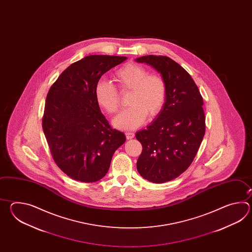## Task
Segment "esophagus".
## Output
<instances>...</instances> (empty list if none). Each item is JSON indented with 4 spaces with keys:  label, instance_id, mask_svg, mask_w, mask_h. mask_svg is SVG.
<instances>
[{
    "label": "esophagus",
    "instance_id": "1",
    "mask_svg": "<svg viewBox=\"0 0 252 252\" xmlns=\"http://www.w3.org/2000/svg\"><path fill=\"white\" fill-rule=\"evenodd\" d=\"M125 135H126V138H127V139H133L134 136H135V134H134L133 132H126Z\"/></svg>",
    "mask_w": 252,
    "mask_h": 252
}]
</instances>
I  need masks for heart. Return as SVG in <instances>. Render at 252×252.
<instances>
[{"instance_id": "1", "label": "heart", "mask_w": 252, "mask_h": 252, "mask_svg": "<svg viewBox=\"0 0 252 252\" xmlns=\"http://www.w3.org/2000/svg\"><path fill=\"white\" fill-rule=\"evenodd\" d=\"M121 92L129 91L128 108L117 115L113 124L121 129H134L144 124L147 116L153 118L160 113L167 98V85L159 75L149 74L144 66L128 63L113 75ZM94 97L100 107L108 113H115L120 106V96L115 86L107 81H99L94 87Z\"/></svg>"}]
</instances>
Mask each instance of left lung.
<instances>
[{
    "instance_id": "obj_1",
    "label": "left lung",
    "mask_w": 252,
    "mask_h": 252,
    "mask_svg": "<svg viewBox=\"0 0 252 252\" xmlns=\"http://www.w3.org/2000/svg\"><path fill=\"white\" fill-rule=\"evenodd\" d=\"M136 61L155 68L167 85L160 113L136 133L142 145L137 169L150 182L171 181L192 164L202 143L205 132L203 97L191 75L170 58L150 55Z\"/></svg>"
}]
</instances>
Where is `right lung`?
<instances>
[{
	"label": "right lung",
	"instance_id": "obj_1",
	"mask_svg": "<svg viewBox=\"0 0 252 252\" xmlns=\"http://www.w3.org/2000/svg\"><path fill=\"white\" fill-rule=\"evenodd\" d=\"M126 57L92 55L70 64L50 87L42 128L54 161L76 181L96 182L107 174L124 132L113 128L94 97L101 76Z\"/></svg>",
	"mask_w": 252,
	"mask_h": 252
}]
</instances>
